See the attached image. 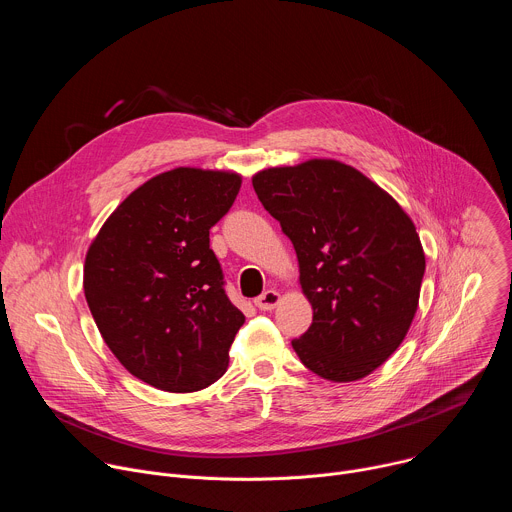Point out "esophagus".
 I'll return each instance as SVG.
<instances>
[{
    "instance_id": "1",
    "label": "esophagus",
    "mask_w": 512,
    "mask_h": 512,
    "mask_svg": "<svg viewBox=\"0 0 512 512\" xmlns=\"http://www.w3.org/2000/svg\"><path fill=\"white\" fill-rule=\"evenodd\" d=\"M279 302H281L279 291H275V289H267L265 294H261V296L255 300V306H257L259 310L267 312V310H273Z\"/></svg>"
}]
</instances>
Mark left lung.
<instances>
[{"instance_id":"left-lung-1","label":"left lung","mask_w":512,"mask_h":512,"mask_svg":"<svg viewBox=\"0 0 512 512\" xmlns=\"http://www.w3.org/2000/svg\"><path fill=\"white\" fill-rule=\"evenodd\" d=\"M265 210L294 243L312 326L291 340L318 377H369L401 346L419 306L425 253L401 204L330 158L253 174Z\"/></svg>"}]
</instances>
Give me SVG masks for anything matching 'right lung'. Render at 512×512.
<instances>
[{
  "mask_svg": "<svg viewBox=\"0 0 512 512\" xmlns=\"http://www.w3.org/2000/svg\"><path fill=\"white\" fill-rule=\"evenodd\" d=\"M243 176L180 166L135 188L89 245L83 287L123 367L160 391L194 393L221 379L245 322L223 289L210 229Z\"/></svg>",
  "mask_w": 512,
  "mask_h": 512,
  "instance_id": "add662e5",
  "label": "right lung"
}]
</instances>
